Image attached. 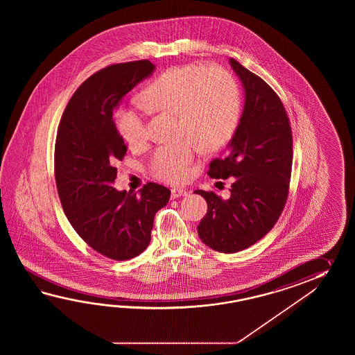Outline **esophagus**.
I'll return each mask as SVG.
<instances>
[{"instance_id": "34e87169", "label": "esophagus", "mask_w": 355, "mask_h": 355, "mask_svg": "<svg viewBox=\"0 0 355 355\" xmlns=\"http://www.w3.org/2000/svg\"><path fill=\"white\" fill-rule=\"evenodd\" d=\"M189 193H190V191L187 190V189L174 188L171 190V199L189 196Z\"/></svg>"}]
</instances>
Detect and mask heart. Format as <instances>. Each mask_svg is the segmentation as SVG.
<instances>
[{"label":"heart","instance_id":"heart-1","mask_svg":"<svg viewBox=\"0 0 355 355\" xmlns=\"http://www.w3.org/2000/svg\"><path fill=\"white\" fill-rule=\"evenodd\" d=\"M146 105L155 112L178 116L181 135L191 137L203 150H216L227 144L237 128L241 96L234 77L220 68L184 64L168 68L141 94ZM116 129L130 146L147 138L142 114L123 109L115 116ZM196 146L191 139L162 146L152 159V173L159 180L179 182L188 178Z\"/></svg>","mask_w":355,"mask_h":355}]
</instances>
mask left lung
<instances>
[{"mask_svg":"<svg viewBox=\"0 0 355 355\" xmlns=\"http://www.w3.org/2000/svg\"><path fill=\"white\" fill-rule=\"evenodd\" d=\"M230 64L241 81L245 103L234 136L211 161L208 175L231 178V196L194 191L208 204L198 234L204 245L225 254L248 249L272 230L287 202L293 159L292 130L278 95L237 60L230 58Z\"/></svg>","mask_w":355,"mask_h":355,"instance_id":"8db88e82","label":"left lung"}]
</instances>
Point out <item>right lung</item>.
<instances>
[{
  "mask_svg": "<svg viewBox=\"0 0 355 355\" xmlns=\"http://www.w3.org/2000/svg\"><path fill=\"white\" fill-rule=\"evenodd\" d=\"M155 69L150 60H136L91 76L68 101L57 132L54 171L63 211L83 241L114 260L144 252L155 216L171 194L155 182L138 194L113 187L114 165L127 152L113 112Z\"/></svg>",
  "mask_w": 355,
  "mask_h": 355,
  "instance_id": "1",
  "label": "right lung"
}]
</instances>
